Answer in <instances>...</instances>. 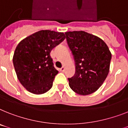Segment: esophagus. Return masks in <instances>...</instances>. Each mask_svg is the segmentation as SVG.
Returning a JSON list of instances; mask_svg holds the SVG:
<instances>
[{"label": "esophagus", "mask_w": 128, "mask_h": 128, "mask_svg": "<svg viewBox=\"0 0 128 128\" xmlns=\"http://www.w3.org/2000/svg\"><path fill=\"white\" fill-rule=\"evenodd\" d=\"M65 66H62V68H60V70H61L62 72H64V71H65Z\"/></svg>", "instance_id": "esophagus-1"}]
</instances>
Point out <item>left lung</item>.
<instances>
[{"label": "left lung", "instance_id": "8db88e82", "mask_svg": "<svg viewBox=\"0 0 128 128\" xmlns=\"http://www.w3.org/2000/svg\"><path fill=\"white\" fill-rule=\"evenodd\" d=\"M68 46L75 62V74L68 84L78 94L86 96L98 90L106 79L111 53L100 38L84 31L65 32Z\"/></svg>", "mask_w": 128, "mask_h": 128}]
</instances>
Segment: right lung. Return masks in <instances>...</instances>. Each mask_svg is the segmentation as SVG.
I'll return each mask as SVG.
<instances>
[{
  "label": "right lung",
  "instance_id": "obj_1",
  "mask_svg": "<svg viewBox=\"0 0 128 128\" xmlns=\"http://www.w3.org/2000/svg\"><path fill=\"white\" fill-rule=\"evenodd\" d=\"M65 38L63 32L42 30L22 40L17 46L14 66L19 81L29 92L42 94L52 88L58 71L54 66L50 52Z\"/></svg>",
  "mask_w": 128,
  "mask_h": 128
}]
</instances>
